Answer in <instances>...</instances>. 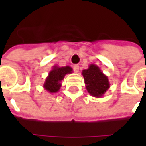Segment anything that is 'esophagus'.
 I'll return each mask as SVG.
<instances>
[{
	"instance_id": "34e87169",
	"label": "esophagus",
	"mask_w": 146,
	"mask_h": 146,
	"mask_svg": "<svg viewBox=\"0 0 146 146\" xmlns=\"http://www.w3.org/2000/svg\"><path fill=\"white\" fill-rule=\"evenodd\" d=\"M73 70H74L75 73H78L80 70L79 66H78V65H74V66H73Z\"/></svg>"
}]
</instances>
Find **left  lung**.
Returning a JSON list of instances; mask_svg holds the SVG:
<instances>
[{"label": "left lung", "instance_id": "8db88e82", "mask_svg": "<svg viewBox=\"0 0 146 146\" xmlns=\"http://www.w3.org/2000/svg\"><path fill=\"white\" fill-rule=\"evenodd\" d=\"M87 91L93 97L101 98L110 88L108 76L102 72L95 64L89 65L87 70L82 71Z\"/></svg>", "mask_w": 146, "mask_h": 146}]
</instances>
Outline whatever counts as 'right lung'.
<instances>
[{
    "label": "right lung",
    "instance_id": "add662e5",
    "mask_svg": "<svg viewBox=\"0 0 146 146\" xmlns=\"http://www.w3.org/2000/svg\"><path fill=\"white\" fill-rule=\"evenodd\" d=\"M73 73V69L69 66H54L48 73L44 83V88L49 93H56L62 86V80L66 74Z\"/></svg>",
    "mask_w": 146,
    "mask_h": 146
}]
</instances>
